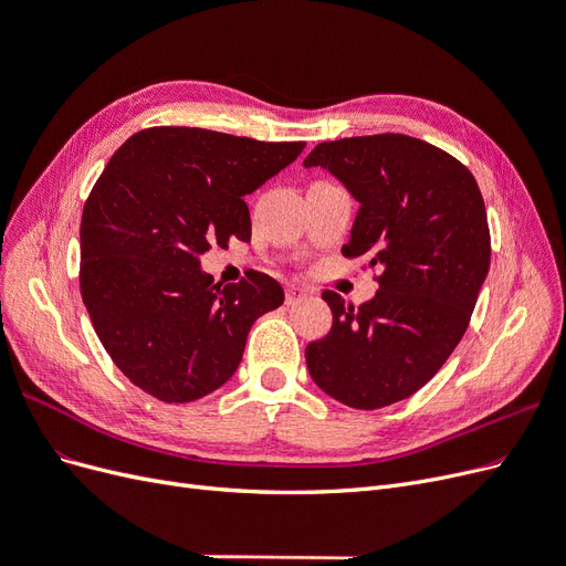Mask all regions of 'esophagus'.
<instances>
[{"label":"esophagus","instance_id":"esophagus-1","mask_svg":"<svg viewBox=\"0 0 566 566\" xmlns=\"http://www.w3.org/2000/svg\"><path fill=\"white\" fill-rule=\"evenodd\" d=\"M306 297H310V293H306V290H302V287H297V285H290L285 290V304L287 306H295V304H300Z\"/></svg>","mask_w":566,"mask_h":566}]
</instances>
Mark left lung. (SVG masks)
I'll list each match as a JSON object with an SVG mask.
<instances>
[{
  "instance_id": "8db88e82",
  "label": "left lung",
  "mask_w": 566,
  "mask_h": 566,
  "mask_svg": "<svg viewBox=\"0 0 566 566\" xmlns=\"http://www.w3.org/2000/svg\"><path fill=\"white\" fill-rule=\"evenodd\" d=\"M304 167L328 169L361 205L342 254L382 271L361 306L325 290L333 328L306 345V368L352 408L408 399L468 331L491 264L484 198L465 165L406 134L325 142Z\"/></svg>"
}]
</instances>
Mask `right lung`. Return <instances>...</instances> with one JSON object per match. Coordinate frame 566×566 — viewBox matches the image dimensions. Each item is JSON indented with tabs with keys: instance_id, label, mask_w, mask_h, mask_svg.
<instances>
[{
	"instance_id": "1",
	"label": "right lung",
	"mask_w": 566,
	"mask_h": 566,
	"mask_svg": "<svg viewBox=\"0 0 566 566\" xmlns=\"http://www.w3.org/2000/svg\"><path fill=\"white\" fill-rule=\"evenodd\" d=\"M302 142L150 127L119 146L84 202L80 290L101 345L129 382L165 403L202 399L235 373L252 323L283 304L262 271L221 285L200 254L250 241L245 196Z\"/></svg>"
}]
</instances>
